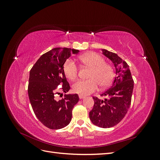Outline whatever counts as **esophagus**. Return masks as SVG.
Segmentation results:
<instances>
[{"instance_id":"obj_1","label":"esophagus","mask_w":160,"mask_h":160,"mask_svg":"<svg viewBox=\"0 0 160 160\" xmlns=\"http://www.w3.org/2000/svg\"><path fill=\"white\" fill-rule=\"evenodd\" d=\"M79 99H83V98H85V96H83V95H79Z\"/></svg>"}]
</instances>
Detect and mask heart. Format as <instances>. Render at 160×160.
Listing matches in <instances>:
<instances>
[{
  "instance_id": "obj_1",
  "label": "heart",
  "mask_w": 160,
  "mask_h": 160,
  "mask_svg": "<svg viewBox=\"0 0 160 160\" xmlns=\"http://www.w3.org/2000/svg\"><path fill=\"white\" fill-rule=\"evenodd\" d=\"M81 62L91 69L88 80H78L72 86L74 93L88 95L98 90L99 84L105 88L112 83L114 77L113 67L106 63L104 58L96 52H88L80 56ZM63 71L67 79L74 80L78 75V67L75 62L67 60L63 65Z\"/></svg>"
}]
</instances>
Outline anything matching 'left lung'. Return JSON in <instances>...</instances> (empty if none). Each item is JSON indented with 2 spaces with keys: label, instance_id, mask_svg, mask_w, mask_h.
<instances>
[{
  "label": "left lung",
  "instance_id": "8db88e82",
  "mask_svg": "<svg viewBox=\"0 0 160 160\" xmlns=\"http://www.w3.org/2000/svg\"><path fill=\"white\" fill-rule=\"evenodd\" d=\"M101 51L114 64L116 76L112 85L101 95L108 99L93 98L94 106L89 112V118L97 126L109 128L119 123L126 115L132 101L134 82L126 62L114 52Z\"/></svg>",
  "mask_w": 160,
  "mask_h": 160
}]
</instances>
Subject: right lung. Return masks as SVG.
Returning a JSON list of instances; mask_svg holds the SVG:
<instances>
[{"label": "right lung", "instance_id": "obj_1", "mask_svg": "<svg viewBox=\"0 0 160 160\" xmlns=\"http://www.w3.org/2000/svg\"><path fill=\"white\" fill-rule=\"evenodd\" d=\"M79 50L55 48L41 56L30 71L28 94L36 117L47 128H63L72 118V110L79 101L77 94H65L60 100L55 99V89L62 85L63 93L70 89L63 71V65L71 54Z\"/></svg>", "mask_w": 160, "mask_h": 160}]
</instances>
